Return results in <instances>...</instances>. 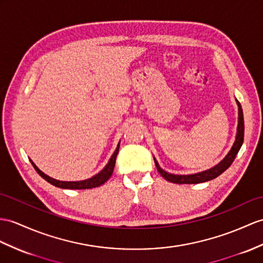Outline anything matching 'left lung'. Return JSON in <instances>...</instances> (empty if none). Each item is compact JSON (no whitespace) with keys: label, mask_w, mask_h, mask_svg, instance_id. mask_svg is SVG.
<instances>
[{"label":"left lung","mask_w":263,"mask_h":263,"mask_svg":"<svg viewBox=\"0 0 263 263\" xmlns=\"http://www.w3.org/2000/svg\"><path fill=\"white\" fill-rule=\"evenodd\" d=\"M236 104H238L239 107V120H238V129H236V137H235V142L232 146L231 151L228 153V155L224 157L222 161L215 165L214 167L210 168L208 171H204L201 173H196V174H191V175H175V174H171V173L165 172L159 167V165L157 161L154 158L155 161L156 168L159 172L166 181L172 182V183H176V184H197V183H203V182H208L213 180V178L217 177L221 175L224 171H227L231 164L233 163L234 158L238 155V153L241 148V146L243 144V138H245V121H243V111H242V107L240 105V102L236 100Z\"/></svg>","instance_id":"obj_1"}]
</instances>
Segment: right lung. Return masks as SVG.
I'll return each mask as SVG.
<instances>
[{"label":"right lung","instance_id":"obj_1","mask_svg":"<svg viewBox=\"0 0 263 263\" xmlns=\"http://www.w3.org/2000/svg\"><path fill=\"white\" fill-rule=\"evenodd\" d=\"M119 144H120V142H119ZM119 144L117 146L116 151H115L114 154L111 155L109 162H108V164L104 167V170L100 171L98 174H96L95 176L88 178V180H85V181H76V182L58 181V180H54V178L44 174L43 172H41L39 168L36 167V165L32 161H31V163H32V165H33L34 170L37 172V174H39L42 178H44V180H46L47 182L54 185V186H57V187L67 189V190L93 189V187H98V186H100V185L106 183L108 180H109L110 176L112 175V172H114V168H115V163H116V157H117V154L119 152Z\"/></svg>","mask_w":263,"mask_h":263}]
</instances>
